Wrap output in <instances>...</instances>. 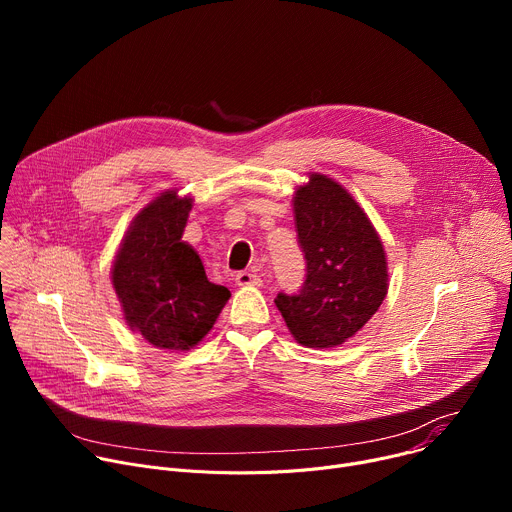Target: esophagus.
I'll return each instance as SVG.
<instances>
[{"label": "esophagus", "mask_w": 512, "mask_h": 512, "mask_svg": "<svg viewBox=\"0 0 512 512\" xmlns=\"http://www.w3.org/2000/svg\"><path fill=\"white\" fill-rule=\"evenodd\" d=\"M235 281H237V285H241V287H249V285H261V277L257 275V273H251V271H241V273H237V277H235Z\"/></svg>", "instance_id": "1"}]
</instances>
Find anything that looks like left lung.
<instances>
[{"mask_svg": "<svg viewBox=\"0 0 512 512\" xmlns=\"http://www.w3.org/2000/svg\"><path fill=\"white\" fill-rule=\"evenodd\" d=\"M308 178L291 200L306 281L298 296L279 294L275 306L298 344L334 348L387 298V253L371 218L342 184L318 172Z\"/></svg>", "mask_w": 512, "mask_h": 512, "instance_id": "obj_1", "label": "left lung"}]
</instances>
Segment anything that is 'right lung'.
Wrapping results in <instances>:
<instances>
[{
  "mask_svg": "<svg viewBox=\"0 0 512 512\" xmlns=\"http://www.w3.org/2000/svg\"><path fill=\"white\" fill-rule=\"evenodd\" d=\"M192 196L176 188L145 204L113 259L111 283L127 326L170 352L194 348L231 298L208 281L198 253L182 241Z\"/></svg>",
  "mask_w": 512,
  "mask_h": 512,
  "instance_id": "1",
  "label": "right lung"
}]
</instances>
